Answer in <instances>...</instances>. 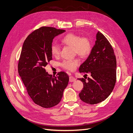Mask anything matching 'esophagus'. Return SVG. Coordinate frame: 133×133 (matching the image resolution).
I'll return each mask as SVG.
<instances>
[{"instance_id": "obj_1", "label": "esophagus", "mask_w": 133, "mask_h": 133, "mask_svg": "<svg viewBox=\"0 0 133 133\" xmlns=\"http://www.w3.org/2000/svg\"><path fill=\"white\" fill-rule=\"evenodd\" d=\"M76 80V78L73 76H70L69 77V81L70 82H74Z\"/></svg>"}]
</instances>
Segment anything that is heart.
Masks as SVG:
<instances>
[{
	"label": "heart",
	"mask_w": 133,
	"mask_h": 133,
	"mask_svg": "<svg viewBox=\"0 0 133 133\" xmlns=\"http://www.w3.org/2000/svg\"><path fill=\"white\" fill-rule=\"evenodd\" d=\"M62 44L64 45L73 47L75 54L82 57H86L91 54L92 50V44L91 39L87 36H81L78 34L69 33L61 39ZM52 55L58 57L61 52L60 46L57 44H52L50 47ZM80 62L78 58L74 59L64 60L61 65L64 69L69 71H74L79 65Z\"/></svg>",
	"instance_id": "obj_1"
}]
</instances>
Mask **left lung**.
Returning <instances> with one entry per match:
<instances>
[{
  "label": "left lung",
  "instance_id": "1",
  "mask_svg": "<svg viewBox=\"0 0 133 133\" xmlns=\"http://www.w3.org/2000/svg\"><path fill=\"white\" fill-rule=\"evenodd\" d=\"M97 40L87 59L79 68V71L91 74L87 82L78 78L83 83V88L79 93L82 102L96 104L107 99L112 92L116 82V58L112 46L100 31Z\"/></svg>",
  "mask_w": 133,
  "mask_h": 133
}]
</instances>
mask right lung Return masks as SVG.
I'll return each instance as SVG.
<instances>
[{
  "label": "right lung",
  "instance_id": "obj_1",
  "mask_svg": "<svg viewBox=\"0 0 133 133\" xmlns=\"http://www.w3.org/2000/svg\"><path fill=\"white\" fill-rule=\"evenodd\" d=\"M65 31L42 26L26 37L21 50L19 75L34 103L44 108L54 107L61 102L69 79L65 72H59L56 77L45 69L52 59L50 47L53 39Z\"/></svg>",
  "mask_w": 133,
  "mask_h": 133
}]
</instances>
